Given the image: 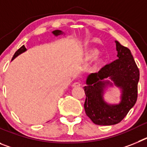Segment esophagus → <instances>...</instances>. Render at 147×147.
I'll list each match as a JSON object with an SVG mask.
<instances>
[{
    "label": "esophagus",
    "mask_w": 147,
    "mask_h": 147,
    "mask_svg": "<svg viewBox=\"0 0 147 147\" xmlns=\"http://www.w3.org/2000/svg\"><path fill=\"white\" fill-rule=\"evenodd\" d=\"M80 85H81V83H80V82H74V83H73L72 87H74V88H76V87H80Z\"/></svg>",
    "instance_id": "1"
}]
</instances>
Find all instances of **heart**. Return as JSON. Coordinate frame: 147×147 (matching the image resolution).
Wrapping results in <instances>:
<instances>
[{
  "instance_id": "b5f03b06",
  "label": "heart",
  "mask_w": 147,
  "mask_h": 147,
  "mask_svg": "<svg viewBox=\"0 0 147 147\" xmlns=\"http://www.w3.org/2000/svg\"><path fill=\"white\" fill-rule=\"evenodd\" d=\"M98 54V50L96 49H90L86 51V52L84 54V59L85 61H91L94 59V66L95 67H98L101 65L104 62V58L102 56H97Z\"/></svg>"
}]
</instances>
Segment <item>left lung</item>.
Here are the masks:
<instances>
[{"mask_svg":"<svg viewBox=\"0 0 147 147\" xmlns=\"http://www.w3.org/2000/svg\"><path fill=\"white\" fill-rule=\"evenodd\" d=\"M115 42L119 59L104 66L98 73L90 74L87 78V85L84 87L85 113L98 125L119 123L137 101L139 69L130 50L116 40ZM113 84L122 91L121 102L117 105L107 103L103 97L105 88Z\"/></svg>","mask_w":147,"mask_h":147,"instance_id":"obj_1","label":"left lung"}]
</instances>
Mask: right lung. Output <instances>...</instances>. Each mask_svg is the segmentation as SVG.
Segmentation results:
<instances>
[{
    "mask_svg": "<svg viewBox=\"0 0 147 147\" xmlns=\"http://www.w3.org/2000/svg\"><path fill=\"white\" fill-rule=\"evenodd\" d=\"M52 33L54 36H58V35L62 34H63V32H62V31H60V30H55V31H53ZM26 51V47L24 46V45H23V46H21V47H20V49H18L16 52L15 53V54H14V56H13V57H12V59H11V60H13V59H15V57H17L18 55H20V54H22V53L25 52Z\"/></svg>",
    "mask_w": 147,
    "mask_h": 147,
    "instance_id": "add662e5",
    "label": "right lung"
}]
</instances>
